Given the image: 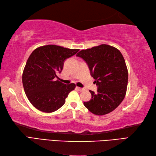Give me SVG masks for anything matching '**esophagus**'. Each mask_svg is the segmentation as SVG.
Wrapping results in <instances>:
<instances>
[{
    "mask_svg": "<svg viewBox=\"0 0 156 156\" xmlns=\"http://www.w3.org/2000/svg\"><path fill=\"white\" fill-rule=\"evenodd\" d=\"M76 88H77L78 90L79 91H80V92H82V91H84V88H80V87H76Z\"/></svg>",
    "mask_w": 156,
    "mask_h": 156,
    "instance_id": "obj_1",
    "label": "esophagus"
}]
</instances>
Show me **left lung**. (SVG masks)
<instances>
[{"label": "left lung", "instance_id": "1", "mask_svg": "<svg viewBox=\"0 0 156 156\" xmlns=\"http://www.w3.org/2000/svg\"><path fill=\"white\" fill-rule=\"evenodd\" d=\"M76 56L83 59L95 79L97 92L90 90L92 97L84 105L92 113L104 115L112 112L123 101L127 91L128 72L120 51L102 44L82 49Z\"/></svg>", "mask_w": 156, "mask_h": 156}]
</instances>
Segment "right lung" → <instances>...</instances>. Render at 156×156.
Returning <instances> with one entry per match:
<instances>
[{
	"label": "right lung",
	"instance_id": "add662e5",
	"mask_svg": "<svg viewBox=\"0 0 156 156\" xmlns=\"http://www.w3.org/2000/svg\"><path fill=\"white\" fill-rule=\"evenodd\" d=\"M79 51L55 45L39 47L29 56L22 76L25 94L32 105L45 112L57 111L66 102V98L74 90V83L66 85L55 80L61 73L66 59Z\"/></svg>",
	"mask_w": 156,
	"mask_h": 156
}]
</instances>
